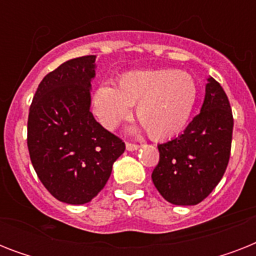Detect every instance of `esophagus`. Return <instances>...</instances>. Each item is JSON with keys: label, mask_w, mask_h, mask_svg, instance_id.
Here are the masks:
<instances>
[{"label": "esophagus", "mask_w": 256, "mask_h": 256, "mask_svg": "<svg viewBox=\"0 0 256 256\" xmlns=\"http://www.w3.org/2000/svg\"><path fill=\"white\" fill-rule=\"evenodd\" d=\"M138 148H140V146H138V144L126 142V150H128V152H136V150H138Z\"/></svg>", "instance_id": "esophagus-1"}]
</instances>
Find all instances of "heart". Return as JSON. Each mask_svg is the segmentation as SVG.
Segmentation results:
<instances>
[{
  "label": "heart",
  "mask_w": 256,
  "mask_h": 256,
  "mask_svg": "<svg viewBox=\"0 0 256 256\" xmlns=\"http://www.w3.org/2000/svg\"><path fill=\"white\" fill-rule=\"evenodd\" d=\"M196 96V84L186 72L136 70L122 74L118 88L100 85L92 96V108L104 128H114L136 104V118L150 138L164 140L186 128Z\"/></svg>",
  "instance_id": "obj_1"
}]
</instances>
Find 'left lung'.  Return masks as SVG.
Wrapping results in <instances>:
<instances>
[{
  "instance_id": "left-lung-1",
  "label": "left lung",
  "mask_w": 256,
  "mask_h": 256,
  "mask_svg": "<svg viewBox=\"0 0 256 256\" xmlns=\"http://www.w3.org/2000/svg\"><path fill=\"white\" fill-rule=\"evenodd\" d=\"M232 128L226 92L208 77L200 112L180 136L158 144L160 162L152 179L168 202L194 206L208 196L228 164Z\"/></svg>"
}]
</instances>
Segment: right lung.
<instances>
[{
    "label": "right lung",
    "instance_id": "obj_1",
    "mask_svg": "<svg viewBox=\"0 0 256 256\" xmlns=\"http://www.w3.org/2000/svg\"><path fill=\"white\" fill-rule=\"evenodd\" d=\"M96 56L73 58L45 76L33 96L28 148L42 184L54 198L85 204L110 178L122 140L90 112Z\"/></svg>",
    "mask_w": 256,
    "mask_h": 256
}]
</instances>
